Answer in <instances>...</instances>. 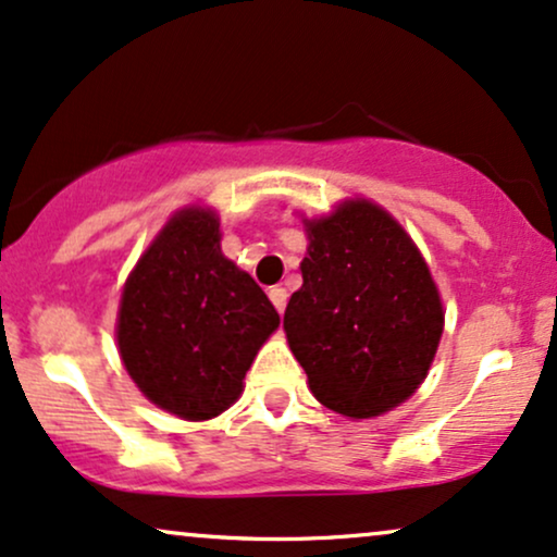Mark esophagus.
<instances>
[{
    "label": "esophagus",
    "instance_id": "34e87169",
    "mask_svg": "<svg viewBox=\"0 0 557 557\" xmlns=\"http://www.w3.org/2000/svg\"><path fill=\"white\" fill-rule=\"evenodd\" d=\"M268 297H271L273 307H276L278 314L286 310V299H289V292H286L284 286H271V289H268Z\"/></svg>",
    "mask_w": 557,
    "mask_h": 557
}]
</instances>
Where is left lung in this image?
<instances>
[{
    "label": "left lung",
    "instance_id": "left-lung-1",
    "mask_svg": "<svg viewBox=\"0 0 557 557\" xmlns=\"http://www.w3.org/2000/svg\"><path fill=\"white\" fill-rule=\"evenodd\" d=\"M307 258L284 312L292 354L312 395L348 418L408 400L444 331L442 297L413 239L367 198L305 219Z\"/></svg>",
    "mask_w": 557,
    "mask_h": 557
}]
</instances>
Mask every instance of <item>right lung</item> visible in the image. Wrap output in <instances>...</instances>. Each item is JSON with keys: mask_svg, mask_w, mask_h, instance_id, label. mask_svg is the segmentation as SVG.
I'll list each match as a JSON object with an SVG mask.
<instances>
[{"mask_svg": "<svg viewBox=\"0 0 557 557\" xmlns=\"http://www.w3.org/2000/svg\"><path fill=\"white\" fill-rule=\"evenodd\" d=\"M219 216L188 206L162 226L126 278L119 351L136 387L183 421H209L243 380L278 312L219 247Z\"/></svg>", "mask_w": 557, "mask_h": 557, "instance_id": "right-lung-1", "label": "right lung"}]
</instances>
